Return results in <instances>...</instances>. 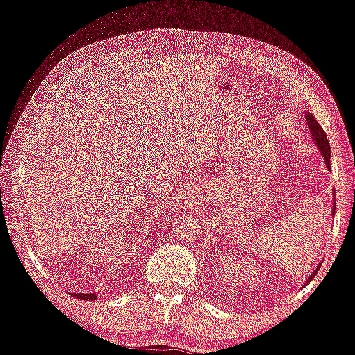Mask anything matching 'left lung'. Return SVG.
<instances>
[{"mask_svg": "<svg viewBox=\"0 0 355 355\" xmlns=\"http://www.w3.org/2000/svg\"><path fill=\"white\" fill-rule=\"evenodd\" d=\"M305 120H306V125L309 128V131H311V136H313V140L316 142V147L319 148L320 153H322L324 159H325V164H327V167L330 166V144L327 140V134H325V131L322 128H320V125L318 123L316 118H314L311 114H306L305 115ZM335 210V208H334ZM319 267L314 270L311 277L308 278V281H311L314 278V275L318 273Z\"/></svg>", "mask_w": 355, "mask_h": 355, "instance_id": "1", "label": "left lung"}]
</instances>
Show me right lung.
<instances>
[{"label": "right lung", "instance_id": "right-lung-1", "mask_svg": "<svg viewBox=\"0 0 355 355\" xmlns=\"http://www.w3.org/2000/svg\"><path fill=\"white\" fill-rule=\"evenodd\" d=\"M77 299H82V300H96L98 295L94 294V292H89V294H72Z\"/></svg>", "mask_w": 355, "mask_h": 355}]
</instances>
